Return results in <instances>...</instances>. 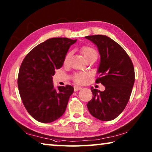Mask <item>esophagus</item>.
<instances>
[{"instance_id":"1","label":"esophagus","mask_w":152,"mask_h":152,"mask_svg":"<svg viewBox=\"0 0 152 152\" xmlns=\"http://www.w3.org/2000/svg\"><path fill=\"white\" fill-rule=\"evenodd\" d=\"M81 89H82L81 87H80L78 86H74V91H80V90H81Z\"/></svg>"}]
</instances>
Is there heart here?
Wrapping results in <instances>:
<instances>
[{"instance_id": "heart-1", "label": "heart", "mask_w": 152, "mask_h": 152, "mask_svg": "<svg viewBox=\"0 0 152 152\" xmlns=\"http://www.w3.org/2000/svg\"><path fill=\"white\" fill-rule=\"evenodd\" d=\"M81 52L82 54L84 56V58H86V60H88L90 58H97L98 57V53L96 51L94 50V49L91 47V46H83L82 47L81 49ZM72 56L71 51H68V53H66L65 57L64 59V64H67L68 63L69 60H70V58ZM88 78V74L84 72H78L74 74L73 80L77 84H84L87 81V79Z\"/></svg>"}]
</instances>
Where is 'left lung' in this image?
<instances>
[{
	"mask_svg": "<svg viewBox=\"0 0 152 152\" xmlns=\"http://www.w3.org/2000/svg\"><path fill=\"white\" fill-rule=\"evenodd\" d=\"M97 46L101 55L96 83L104 91L91 87L92 99L87 104L91 114L96 119L109 121L122 113L129 100L135 82L132 61L119 43L103 35L86 36Z\"/></svg>",
	"mask_w": 152,
	"mask_h": 152,
	"instance_id": "obj_1",
	"label": "left lung"
}]
</instances>
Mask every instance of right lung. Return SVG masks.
Listing matches in <instances>:
<instances>
[{"instance_id":"obj_1","label":"right lung","mask_w":152,"mask_h":152,"mask_svg":"<svg viewBox=\"0 0 152 152\" xmlns=\"http://www.w3.org/2000/svg\"><path fill=\"white\" fill-rule=\"evenodd\" d=\"M76 42L66 37L51 38L31 50L22 61L17 80L19 94L27 112L37 121L53 122L65 112L74 88L66 85L56 90L52 76Z\"/></svg>"}]
</instances>
